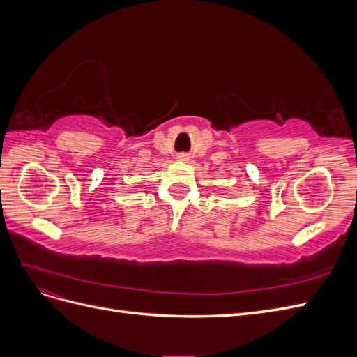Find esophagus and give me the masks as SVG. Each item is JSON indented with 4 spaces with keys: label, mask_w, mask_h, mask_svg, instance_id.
Instances as JSON below:
<instances>
[{
    "label": "esophagus",
    "mask_w": 357,
    "mask_h": 357,
    "mask_svg": "<svg viewBox=\"0 0 357 357\" xmlns=\"http://www.w3.org/2000/svg\"><path fill=\"white\" fill-rule=\"evenodd\" d=\"M177 160H178V162H188V160H189V156H188L186 153H180V155L177 156Z\"/></svg>",
    "instance_id": "34e87169"
}]
</instances>
